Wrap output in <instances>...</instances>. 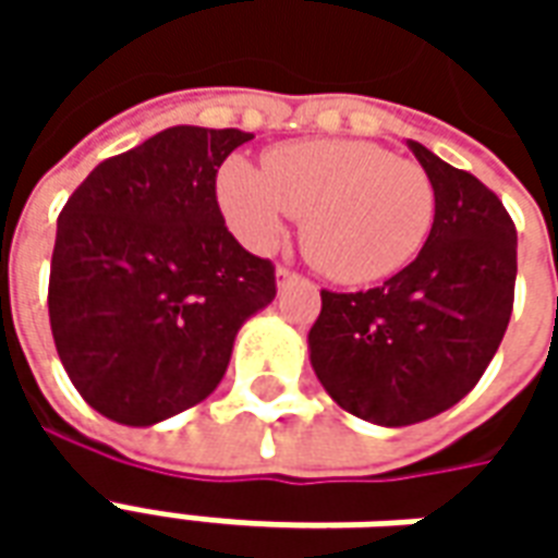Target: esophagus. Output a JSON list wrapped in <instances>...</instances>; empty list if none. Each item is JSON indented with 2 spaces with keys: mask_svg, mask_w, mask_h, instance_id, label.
Here are the masks:
<instances>
[{
  "mask_svg": "<svg viewBox=\"0 0 558 558\" xmlns=\"http://www.w3.org/2000/svg\"><path fill=\"white\" fill-rule=\"evenodd\" d=\"M299 278V271H292L290 266H278V283L283 287V283H290V280Z\"/></svg>",
  "mask_w": 558,
  "mask_h": 558,
  "instance_id": "esophagus-1",
  "label": "esophagus"
}]
</instances>
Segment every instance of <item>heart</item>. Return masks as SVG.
<instances>
[{
    "label": "heart",
    "mask_w": 558,
    "mask_h": 558,
    "mask_svg": "<svg viewBox=\"0 0 558 558\" xmlns=\"http://www.w3.org/2000/svg\"><path fill=\"white\" fill-rule=\"evenodd\" d=\"M232 230L271 247L287 220L302 218L307 259L340 283L388 278L418 254L436 215L427 170L362 140L287 143L263 170L230 160L218 182Z\"/></svg>",
    "instance_id": "heart-1"
}]
</instances>
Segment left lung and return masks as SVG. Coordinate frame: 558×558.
Returning a JSON list of instances; mask_svg holds the SVG:
<instances>
[{
    "instance_id": "1",
    "label": "left lung",
    "mask_w": 558,
    "mask_h": 558,
    "mask_svg": "<svg viewBox=\"0 0 558 558\" xmlns=\"http://www.w3.org/2000/svg\"><path fill=\"white\" fill-rule=\"evenodd\" d=\"M436 215L410 266L362 292L323 290L311 364L338 407L383 427L451 410L475 388L514 307L517 230L502 199L410 140Z\"/></svg>"
}]
</instances>
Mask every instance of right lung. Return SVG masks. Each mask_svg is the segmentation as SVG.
I'll return each instance as SVG.
<instances>
[{
  "instance_id": "obj_1",
  "label": "right lung",
  "mask_w": 558,
  "mask_h": 558,
  "mask_svg": "<svg viewBox=\"0 0 558 558\" xmlns=\"http://www.w3.org/2000/svg\"><path fill=\"white\" fill-rule=\"evenodd\" d=\"M254 134L175 125L101 160L59 211L50 328L92 410L148 427L206 400L275 292L271 259L227 230L218 170Z\"/></svg>"
}]
</instances>
